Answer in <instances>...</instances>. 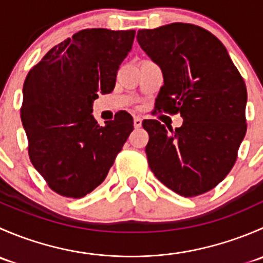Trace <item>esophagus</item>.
Returning <instances> with one entry per match:
<instances>
[{"label":"esophagus","instance_id":"1","mask_svg":"<svg viewBox=\"0 0 263 263\" xmlns=\"http://www.w3.org/2000/svg\"><path fill=\"white\" fill-rule=\"evenodd\" d=\"M141 124H142V119L140 118V117H135L134 118L135 128H140V127H141Z\"/></svg>","mask_w":263,"mask_h":263}]
</instances>
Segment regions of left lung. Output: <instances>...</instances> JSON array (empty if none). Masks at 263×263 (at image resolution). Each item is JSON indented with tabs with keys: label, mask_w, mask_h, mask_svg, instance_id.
Returning <instances> with one entry per match:
<instances>
[{
	"label": "left lung",
	"mask_w": 263,
	"mask_h": 263,
	"mask_svg": "<svg viewBox=\"0 0 263 263\" xmlns=\"http://www.w3.org/2000/svg\"><path fill=\"white\" fill-rule=\"evenodd\" d=\"M136 38L163 70L155 109L183 118L168 130L156 119L142 121L148 166L178 195L209 192L232 171L246 136L245 80L221 42L201 26L173 23L139 30Z\"/></svg>",
	"instance_id": "8db88e82"
}]
</instances>
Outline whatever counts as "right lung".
<instances>
[{
  "instance_id": "obj_1",
  "label": "right lung",
  "mask_w": 263,
  "mask_h": 263,
  "mask_svg": "<svg viewBox=\"0 0 263 263\" xmlns=\"http://www.w3.org/2000/svg\"><path fill=\"white\" fill-rule=\"evenodd\" d=\"M135 33L84 29L53 47L26 76L20 116L29 158L63 197L81 198L104 181L134 129L127 112L105 126L91 113L98 94L115 89Z\"/></svg>"
}]
</instances>
